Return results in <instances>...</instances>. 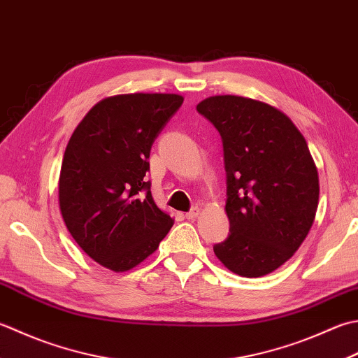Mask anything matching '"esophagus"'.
Here are the masks:
<instances>
[{"label": "esophagus", "instance_id": "esophagus-1", "mask_svg": "<svg viewBox=\"0 0 358 358\" xmlns=\"http://www.w3.org/2000/svg\"><path fill=\"white\" fill-rule=\"evenodd\" d=\"M199 214H200V209L199 208H192L191 211L185 214V217H186V219H189V220H194L195 217H199Z\"/></svg>", "mask_w": 358, "mask_h": 358}]
</instances>
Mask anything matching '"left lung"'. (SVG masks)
<instances>
[{
    "mask_svg": "<svg viewBox=\"0 0 358 358\" xmlns=\"http://www.w3.org/2000/svg\"><path fill=\"white\" fill-rule=\"evenodd\" d=\"M197 111L219 130L227 171L229 236L214 245L236 275L259 278L295 255L317 214V166L301 131L271 105L213 96Z\"/></svg>",
    "mask_w": 358,
    "mask_h": 358,
    "instance_id": "1",
    "label": "left lung"
}]
</instances>
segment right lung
<instances>
[{"label":"right lung","instance_id":"right-lung-1","mask_svg":"<svg viewBox=\"0 0 358 358\" xmlns=\"http://www.w3.org/2000/svg\"><path fill=\"white\" fill-rule=\"evenodd\" d=\"M183 96L117 94L97 102L66 145L59 205L77 245L102 267L127 271L158 248L173 219L153 201L149 157Z\"/></svg>","mask_w":358,"mask_h":358}]
</instances>
